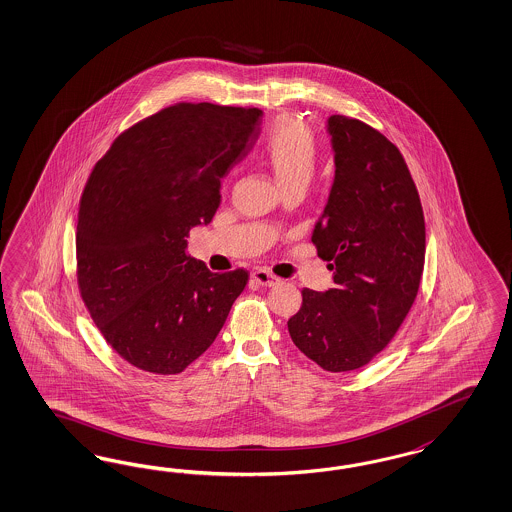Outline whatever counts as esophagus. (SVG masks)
<instances>
[{
	"label": "esophagus",
	"mask_w": 512,
	"mask_h": 512,
	"mask_svg": "<svg viewBox=\"0 0 512 512\" xmlns=\"http://www.w3.org/2000/svg\"><path fill=\"white\" fill-rule=\"evenodd\" d=\"M250 279H252V282H256L258 286H265V288L275 286V284L279 282V279H277L273 273H269V271H265V269L254 271V273L250 275Z\"/></svg>",
	"instance_id": "obj_1"
}]
</instances>
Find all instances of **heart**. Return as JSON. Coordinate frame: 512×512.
Returning a JSON list of instances; mask_svg holds the SVG:
<instances>
[{"label":"heart","instance_id":"b5f03b06","mask_svg":"<svg viewBox=\"0 0 512 512\" xmlns=\"http://www.w3.org/2000/svg\"><path fill=\"white\" fill-rule=\"evenodd\" d=\"M258 156L275 173L282 190L296 184L307 186L318 165V141L305 120L284 115L265 132Z\"/></svg>","mask_w":512,"mask_h":512}]
</instances>
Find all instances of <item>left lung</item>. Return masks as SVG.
Instances as JSON below:
<instances>
[{
	"label": "left lung",
	"instance_id": "8db88e82",
	"mask_svg": "<svg viewBox=\"0 0 512 512\" xmlns=\"http://www.w3.org/2000/svg\"><path fill=\"white\" fill-rule=\"evenodd\" d=\"M335 181L311 241L335 288L301 290L290 337L331 373L360 369L388 347L422 281L426 224L405 158L362 120H328Z\"/></svg>",
	"mask_w": 512,
	"mask_h": 512
}]
</instances>
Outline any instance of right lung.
Masks as SVG:
<instances>
[{
	"label": "right lung",
	"instance_id": "right-lung-1",
	"mask_svg": "<svg viewBox=\"0 0 512 512\" xmlns=\"http://www.w3.org/2000/svg\"><path fill=\"white\" fill-rule=\"evenodd\" d=\"M256 107L175 103L120 133L94 165L77 220V284L105 341L133 367L177 375L213 345L248 273L186 254L220 182L260 135Z\"/></svg>",
	"mask_w": 512,
	"mask_h": 512
}]
</instances>
